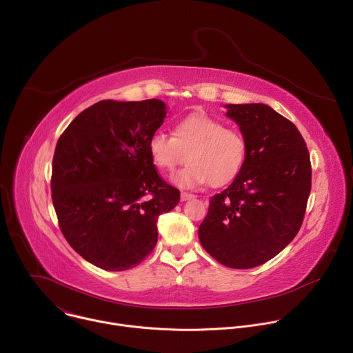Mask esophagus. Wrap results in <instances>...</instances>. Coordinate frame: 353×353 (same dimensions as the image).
Listing matches in <instances>:
<instances>
[{
    "instance_id": "esophagus-1",
    "label": "esophagus",
    "mask_w": 353,
    "mask_h": 353,
    "mask_svg": "<svg viewBox=\"0 0 353 353\" xmlns=\"http://www.w3.org/2000/svg\"><path fill=\"white\" fill-rule=\"evenodd\" d=\"M180 198H181V201H188V199L194 198V195H192V194H190V192H181Z\"/></svg>"
}]
</instances>
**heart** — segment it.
Masks as SVG:
<instances>
[{"label":"heart","instance_id":"1","mask_svg":"<svg viewBox=\"0 0 353 353\" xmlns=\"http://www.w3.org/2000/svg\"><path fill=\"white\" fill-rule=\"evenodd\" d=\"M149 154L155 166L172 172L190 162L172 180L181 188H196L210 183L222 187L240 173L245 157L244 135L204 113H192L181 119L173 135L155 132L149 139Z\"/></svg>","mask_w":353,"mask_h":353}]
</instances>
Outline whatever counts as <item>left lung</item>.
I'll return each mask as SVG.
<instances>
[{
    "mask_svg": "<svg viewBox=\"0 0 353 353\" xmlns=\"http://www.w3.org/2000/svg\"><path fill=\"white\" fill-rule=\"evenodd\" d=\"M247 141L233 183L210 201L198 237L229 268L259 267L294 239L312 190V163L296 125L267 105H228Z\"/></svg>",
    "mask_w": 353,
    "mask_h": 353,
    "instance_id": "1",
    "label": "left lung"
}]
</instances>
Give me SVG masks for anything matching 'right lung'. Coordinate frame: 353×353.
<instances>
[{"label": "right lung", "instance_id": "right-lung-1", "mask_svg": "<svg viewBox=\"0 0 353 353\" xmlns=\"http://www.w3.org/2000/svg\"><path fill=\"white\" fill-rule=\"evenodd\" d=\"M159 99L100 100L59 138L52 199L59 226L77 253L106 271L141 264L158 241L157 222L180 191L157 172L149 139L163 124Z\"/></svg>", "mask_w": 353, "mask_h": 353}]
</instances>
